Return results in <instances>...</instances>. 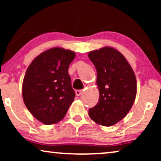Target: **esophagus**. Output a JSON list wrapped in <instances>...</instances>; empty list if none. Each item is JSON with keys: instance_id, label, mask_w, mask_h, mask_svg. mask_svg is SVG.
<instances>
[{"instance_id": "34e87169", "label": "esophagus", "mask_w": 161, "mask_h": 161, "mask_svg": "<svg viewBox=\"0 0 161 161\" xmlns=\"http://www.w3.org/2000/svg\"><path fill=\"white\" fill-rule=\"evenodd\" d=\"M83 93L82 90H76L75 91V94L77 96H80Z\"/></svg>"}]
</instances>
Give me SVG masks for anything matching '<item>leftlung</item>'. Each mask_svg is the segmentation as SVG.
<instances>
[{
	"instance_id": "left-lung-1",
	"label": "left lung",
	"mask_w": 161,
	"mask_h": 161,
	"mask_svg": "<svg viewBox=\"0 0 161 161\" xmlns=\"http://www.w3.org/2000/svg\"><path fill=\"white\" fill-rule=\"evenodd\" d=\"M88 56L97 72L100 98L89 115L98 125L110 127L122 120L133 106L136 96V78L131 66L117 50L104 47Z\"/></svg>"
}]
</instances>
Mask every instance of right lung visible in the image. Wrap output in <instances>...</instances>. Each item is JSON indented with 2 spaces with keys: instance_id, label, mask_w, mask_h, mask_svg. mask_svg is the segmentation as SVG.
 <instances>
[{
  "instance_id": "obj_1",
  "label": "right lung",
  "mask_w": 161,
  "mask_h": 161,
  "mask_svg": "<svg viewBox=\"0 0 161 161\" xmlns=\"http://www.w3.org/2000/svg\"><path fill=\"white\" fill-rule=\"evenodd\" d=\"M75 57L72 50L53 47L36 57L26 70L23 101L39 122L45 125L59 122L73 102L75 94L68 69Z\"/></svg>"
}]
</instances>
